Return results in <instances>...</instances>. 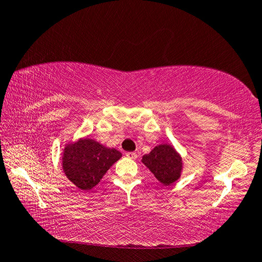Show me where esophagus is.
I'll return each mask as SVG.
<instances>
[{"label": "esophagus", "instance_id": "1", "mask_svg": "<svg viewBox=\"0 0 262 262\" xmlns=\"http://www.w3.org/2000/svg\"><path fill=\"white\" fill-rule=\"evenodd\" d=\"M126 157L127 158H129V159H133V160H135V159H137V153H135V152H128V153H126Z\"/></svg>", "mask_w": 262, "mask_h": 262}]
</instances>
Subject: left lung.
Here are the masks:
<instances>
[{"label": "left lung", "mask_w": 262, "mask_h": 262, "mask_svg": "<svg viewBox=\"0 0 262 262\" xmlns=\"http://www.w3.org/2000/svg\"><path fill=\"white\" fill-rule=\"evenodd\" d=\"M142 162L164 186L179 180L183 170L181 155L170 144H160L148 154L143 155Z\"/></svg>", "instance_id": "8db88e82"}]
</instances>
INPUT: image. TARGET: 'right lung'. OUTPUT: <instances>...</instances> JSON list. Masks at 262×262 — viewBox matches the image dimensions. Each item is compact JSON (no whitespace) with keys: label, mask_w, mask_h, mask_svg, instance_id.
<instances>
[{"label":"right lung","mask_w":262,"mask_h":262,"mask_svg":"<svg viewBox=\"0 0 262 262\" xmlns=\"http://www.w3.org/2000/svg\"><path fill=\"white\" fill-rule=\"evenodd\" d=\"M120 158L121 153L115 148L105 147L92 138H79L65 144L62 168L64 174L77 188L90 190Z\"/></svg>","instance_id":"add662e5"}]
</instances>
